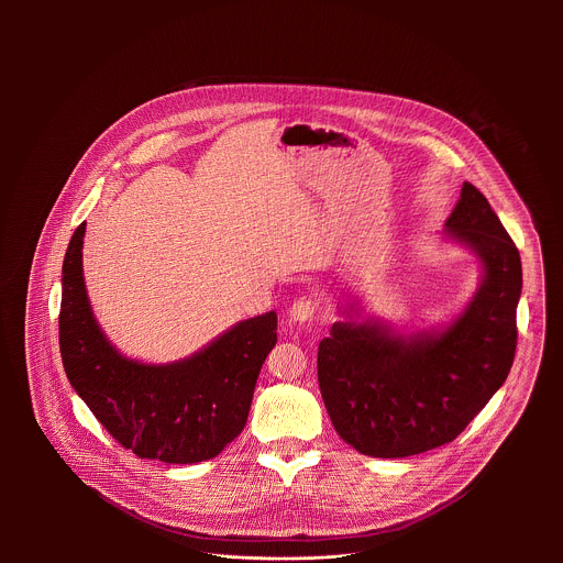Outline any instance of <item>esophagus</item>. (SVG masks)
I'll use <instances>...</instances> for the list:
<instances>
[{
  "label": "esophagus",
  "instance_id": "esophagus-1",
  "mask_svg": "<svg viewBox=\"0 0 563 563\" xmlns=\"http://www.w3.org/2000/svg\"><path fill=\"white\" fill-rule=\"evenodd\" d=\"M319 308V299L314 295H301L295 299L292 308H290V319L292 321H308L314 317Z\"/></svg>",
  "mask_w": 563,
  "mask_h": 563
}]
</instances>
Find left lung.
<instances>
[{
    "label": "left lung",
    "instance_id": "obj_1",
    "mask_svg": "<svg viewBox=\"0 0 563 563\" xmlns=\"http://www.w3.org/2000/svg\"><path fill=\"white\" fill-rule=\"evenodd\" d=\"M446 234L482 257L483 284L438 333L395 335L333 322L319 344V386L338 435L371 457H409L453 442L505 384L516 355L522 264L482 190L464 184Z\"/></svg>",
    "mask_w": 563,
    "mask_h": 563
}]
</instances>
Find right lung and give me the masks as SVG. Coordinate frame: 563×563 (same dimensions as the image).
Wrapping results in <instances>:
<instances>
[{
    "instance_id": "1",
    "label": "right lung",
    "mask_w": 563,
    "mask_h": 563,
    "mask_svg": "<svg viewBox=\"0 0 563 563\" xmlns=\"http://www.w3.org/2000/svg\"><path fill=\"white\" fill-rule=\"evenodd\" d=\"M86 223L63 264L60 355L65 373L103 429L141 460L197 464L244 429L260 368L277 342V314L232 327L197 355L147 366L123 357L101 333L81 277Z\"/></svg>"
}]
</instances>
